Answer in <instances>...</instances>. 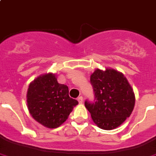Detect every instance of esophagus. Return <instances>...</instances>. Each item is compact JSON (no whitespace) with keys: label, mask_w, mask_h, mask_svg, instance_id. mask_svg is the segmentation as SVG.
Here are the masks:
<instances>
[{"label":"esophagus","mask_w":156,"mask_h":156,"mask_svg":"<svg viewBox=\"0 0 156 156\" xmlns=\"http://www.w3.org/2000/svg\"><path fill=\"white\" fill-rule=\"evenodd\" d=\"M78 101L79 103H82V101H83V98H82V96L78 97Z\"/></svg>","instance_id":"1"}]
</instances>
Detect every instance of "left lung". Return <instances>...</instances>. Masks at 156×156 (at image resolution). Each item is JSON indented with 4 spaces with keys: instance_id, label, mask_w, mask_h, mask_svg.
Listing matches in <instances>:
<instances>
[{
    "instance_id": "8db88e82",
    "label": "left lung",
    "mask_w": 156,
    "mask_h": 156,
    "mask_svg": "<svg viewBox=\"0 0 156 156\" xmlns=\"http://www.w3.org/2000/svg\"><path fill=\"white\" fill-rule=\"evenodd\" d=\"M94 102L85 101L94 122L100 129L112 130L129 117L135 106V94L125 75L116 70L99 69L90 76Z\"/></svg>"
}]
</instances>
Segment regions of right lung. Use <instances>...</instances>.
<instances>
[{
    "label": "right lung",
    "instance_id": "right-lung-1",
    "mask_svg": "<svg viewBox=\"0 0 156 156\" xmlns=\"http://www.w3.org/2000/svg\"><path fill=\"white\" fill-rule=\"evenodd\" d=\"M78 104V101L69 96L67 86L59 84L52 73L39 76L27 89L30 114L48 129H55L63 124Z\"/></svg>",
    "mask_w": 156,
    "mask_h": 156
}]
</instances>
